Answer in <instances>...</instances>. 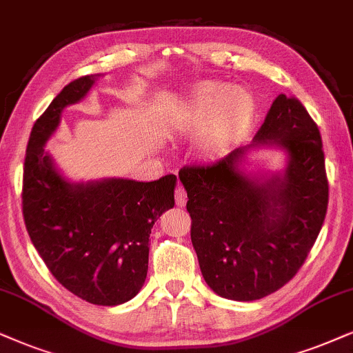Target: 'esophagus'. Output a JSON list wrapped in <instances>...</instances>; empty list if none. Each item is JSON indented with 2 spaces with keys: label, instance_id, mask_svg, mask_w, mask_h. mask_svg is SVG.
<instances>
[{
  "label": "esophagus",
  "instance_id": "1",
  "mask_svg": "<svg viewBox=\"0 0 353 353\" xmlns=\"http://www.w3.org/2000/svg\"><path fill=\"white\" fill-rule=\"evenodd\" d=\"M174 200H176V205H179V207H184V205H185L187 192H185L184 185H182V184L176 185V190H174Z\"/></svg>",
  "mask_w": 353,
  "mask_h": 353
}]
</instances>
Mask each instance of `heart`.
I'll return each mask as SVG.
<instances>
[{
    "mask_svg": "<svg viewBox=\"0 0 353 353\" xmlns=\"http://www.w3.org/2000/svg\"><path fill=\"white\" fill-rule=\"evenodd\" d=\"M254 101L246 89L205 83L194 91L177 112L176 125L184 132H199L207 127L200 148L208 153L221 151L234 143L251 125Z\"/></svg>",
    "mask_w": 353,
    "mask_h": 353,
    "instance_id": "b5f03b06",
    "label": "heart"
}]
</instances>
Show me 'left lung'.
I'll return each instance as SVG.
<instances>
[{
	"instance_id": "1",
	"label": "left lung",
	"mask_w": 353,
	"mask_h": 353,
	"mask_svg": "<svg viewBox=\"0 0 353 353\" xmlns=\"http://www.w3.org/2000/svg\"><path fill=\"white\" fill-rule=\"evenodd\" d=\"M254 140L287 150L283 176L264 182L244 176L238 164L246 148L179 171L205 282L236 301L261 300L296 275L329 202L319 128L296 97H276Z\"/></svg>"
}]
</instances>
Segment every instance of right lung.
<instances>
[{
    "label": "right lung",
    "mask_w": 353,
    "mask_h": 353,
    "mask_svg": "<svg viewBox=\"0 0 353 353\" xmlns=\"http://www.w3.org/2000/svg\"><path fill=\"white\" fill-rule=\"evenodd\" d=\"M94 77L61 89L30 132L22 176V215L34 248L66 290L88 303L132 300L148 272L150 234L174 207L176 176L153 182L107 179L73 185L43 150L66 105L88 94Z\"/></svg>",
    "instance_id": "1"
}]
</instances>
